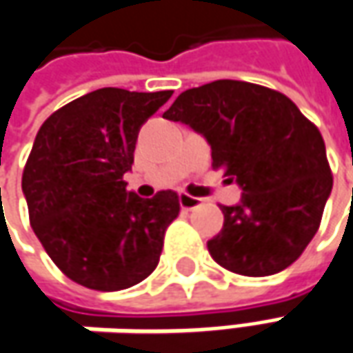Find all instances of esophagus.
Masks as SVG:
<instances>
[{
    "label": "esophagus",
    "instance_id": "34e87169",
    "mask_svg": "<svg viewBox=\"0 0 353 353\" xmlns=\"http://www.w3.org/2000/svg\"><path fill=\"white\" fill-rule=\"evenodd\" d=\"M179 205H181V209H185V211H193V209H197L203 205V199L199 197H191L188 193H181L179 195Z\"/></svg>",
    "mask_w": 353,
    "mask_h": 353
}]
</instances>
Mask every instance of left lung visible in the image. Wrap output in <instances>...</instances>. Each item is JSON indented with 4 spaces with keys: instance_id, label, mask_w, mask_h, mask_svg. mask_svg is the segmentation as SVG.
<instances>
[{
    "instance_id": "obj_1",
    "label": "left lung",
    "mask_w": 353,
    "mask_h": 353,
    "mask_svg": "<svg viewBox=\"0 0 353 353\" xmlns=\"http://www.w3.org/2000/svg\"><path fill=\"white\" fill-rule=\"evenodd\" d=\"M164 119L201 132L214 170L244 191L238 205H223V230L207 242L213 260L248 277L289 268L316 234L332 191L316 125L283 93L238 79L183 92Z\"/></svg>"
}]
</instances>
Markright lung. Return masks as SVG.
I'll list each match as a JSON object with an SVG mask.
<instances>
[{"label": "right lung", "mask_w": 353, "mask_h": 353, "mask_svg": "<svg viewBox=\"0 0 353 353\" xmlns=\"http://www.w3.org/2000/svg\"><path fill=\"white\" fill-rule=\"evenodd\" d=\"M103 88L60 107L39 128L23 170L29 221L62 274L95 291H119L152 274L176 191L140 199L123 176L140 127L172 97Z\"/></svg>", "instance_id": "add662e5"}]
</instances>
